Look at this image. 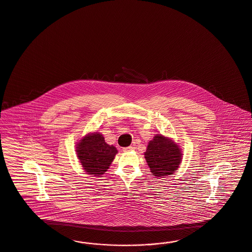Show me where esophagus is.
Returning <instances> with one entry per match:
<instances>
[{
	"instance_id": "1",
	"label": "esophagus",
	"mask_w": 252,
	"mask_h": 252,
	"mask_svg": "<svg viewBox=\"0 0 252 252\" xmlns=\"http://www.w3.org/2000/svg\"><path fill=\"white\" fill-rule=\"evenodd\" d=\"M133 150H134V147H133V146L123 148V151H124V152H130V151H133Z\"/></svg>"
}]
</instances>
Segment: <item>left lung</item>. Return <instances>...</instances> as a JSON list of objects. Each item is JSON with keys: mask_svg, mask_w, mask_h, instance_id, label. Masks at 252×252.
I'll return each mask as SVG.
<instances>
[{"mask_svg": "<svg viewBox=\"0 0 252 252\" xmlns=\"http://www.w3.org/2000/svg\"><path fill=\"white\" fill-rule=\"evenodd\" d=\"M183 152L173 139L157 134L149 141L144 157L152 174L157 178L172 175L180 167Z\"/></svg>", "mask_w": 252, "mask_h": 252, "instance_id": "1", "label": "left lung"}]
</instances>
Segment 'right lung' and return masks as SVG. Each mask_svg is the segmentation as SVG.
<instances>
[{
	"mask_svg": "<svg viewBox=\"0 0 252 252\" xmlns=\"http://www.w3.org/2000/svg\"><path fill=\"white\" fill-rule=\"evenodd\" d=\"M117 153L116 148L105 142L99 132L88 133L76 144V154L84 170L97 177L109 169Z\"/></svg>",
	"mask_w": 252,
	"mask_h": 252,
	"instance_id": "obj_1",
	"label": "right lung"
}]
</instances>
